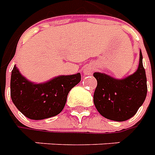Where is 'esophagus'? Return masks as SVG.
<instances>
[{
  "label": "esophagus",
  "instance_id": "obj_1",
  "mask_svg": "<svg viewBox=\"0 0 155 155\" xmlns=\"http://www.w3.org/2000/svg\"><path fill=\"white\" fill-rule=\"evenodd\" d=\"M94 70V67L93 64H87L84 69V74H91V73H93V71Z\"/></svg>",
  "mask_w": 155,
  "mask_h": 155
}]
</instances>
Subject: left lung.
Instances as JSON below:
<instances>
[{
  "label": "left lung",
  "mask_w": 155,
  "mask_h": 155,
  "mask_svg": "<svg viewBox=\"0 0 155 155\" xmlns=\"http://www.w3.org/2000/svg\"><path fill=\"white\" fill-rule=\"evenodd\" d=\"M142 61L140 51L137 71L122 80L99 72L94 73L97 81L94 104L102 116L114 121H124L136 114L147 95L146 74Z\"/></svg>",
  "instance_id": "obj_1"
}]
</instances>
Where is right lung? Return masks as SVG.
I'll list each match as a JSON object with an SVG mask.
<instances>
[{
	"mask_svg": "<svg viewBox=\"0 0 155 155\" xmlns=\"http://www.w3.org/2000/svg\"><path fill=\"white\" fill-rule=\"evenodd\" d=\"M80 73L60 75L43 84H34L14 66L11 77V97L15 107L31 120L55 116L64 109L67 95L81 81Z\"/></svg>",
	"mask_w": 155,
	"mask_h": 155,
	"instance_id": "obj_1",
	"label": "right lung"
}]
</instances>
